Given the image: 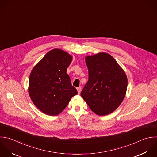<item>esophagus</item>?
<instances>
[{"instance_id":"34e87169","label":"esophagus","mask_w":157,"mask_h":157,"mask_svg":"<svg viewBox=\"0 0 157 157\" xmlns=\"http://www.w3.org/2000/svg\"><path fill=\"white\" fill-rule=\"evenodd\" d=\"M77 90H78V94H80V92H81V87H77Z\"/></svg>"}]
</instances>
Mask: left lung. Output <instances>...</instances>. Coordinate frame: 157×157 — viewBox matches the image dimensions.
<instances>
[{
  "mask_svg": "<svg viewBox=\"0 0 157 157\" xmlns=\"http://www.w3.org/2000/svg\"><path fill=\"white\" fill-rule=\"evenodd\" d=\"M89 80L81 92L90 109L99 116L113 113L122 102L127 89V78L109 54L86 57Z\"/></svg>",
  "mask_w": 157,
  "mask_h": 157,
  "instance_id": "obj_1",
  "label": "left lung"
}]
</instances>
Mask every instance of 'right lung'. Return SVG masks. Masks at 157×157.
I'll return each mask as SVG.
<instances>
[{
  "label": "right lung",
  "mask_w": 157,
  "mask_h": 157,
  "mask_svg": "<svg viewBox=\"0 0 157 157\" xmlns=\"http://www.w3.org/2000/svg\"><path fill=\"white\" fill-rule=\"evenodd\" d=\"M71 56L54 49L34 67L29 77V93L34 105L50 116L60 113L78 94L67 73Z\"/></svg>",
  "instance_id": "1"
}]
</instances>
